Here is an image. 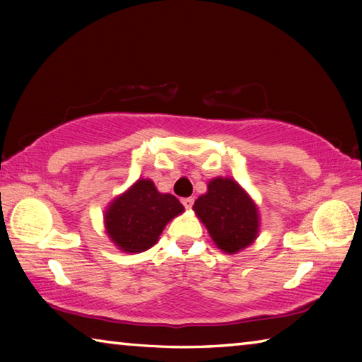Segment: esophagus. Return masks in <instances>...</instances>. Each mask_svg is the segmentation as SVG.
<instances>
[{
	"label": "esophagus",
	"instance_id": "esophagus-1",
	"mask_svg": "<svg viewBox=\"0 0 362 362\" xmlns=\"http://www.w3.org/2000/svg\"><path fill=\"white\" fill-rule=\"evenodd\" d=\"M193 203H194L193 198H183V199H182V204L185 206V209H192Z\"/></svg>",
	"mask_w": 362,
	"mask_h": 362
}]
</instances>
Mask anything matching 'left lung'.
<instances>
[{
  "label": "left lung",
  "instance_id": "left-lung-1",
  "mask_svg": "<svg viewBox=\"0 0 362 362\" xmlns=\"http://www.w3.org/2000/svg\"><path fill=\"white\" fill-rule=\"evenodd\" d=\"M193 211L216 246L226 254L240 252L259 236V209L246 189L230 177H216L207 183V193L194 201Z\"/></svg>",
  "mask_w": 362,
  "mask_h": 362
}]
</instances>
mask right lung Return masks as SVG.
<instances>
[{"instance_id": "1", "label": "right lung", "mask_w": 362, "mask_h": 362, "mask_svg": "<svg viewBox=\"0 0 362 362\" xmlns=\"http://www.w3.org/2000/svg\"><path fill=\"white\" fill-rule=\"evenodd\" d=\"M183 211L174 194L159 193L150 179H139L110 203L103 220L115 246L134 254L155 246L164 226Z\"/></svg>"}]
</instances>
